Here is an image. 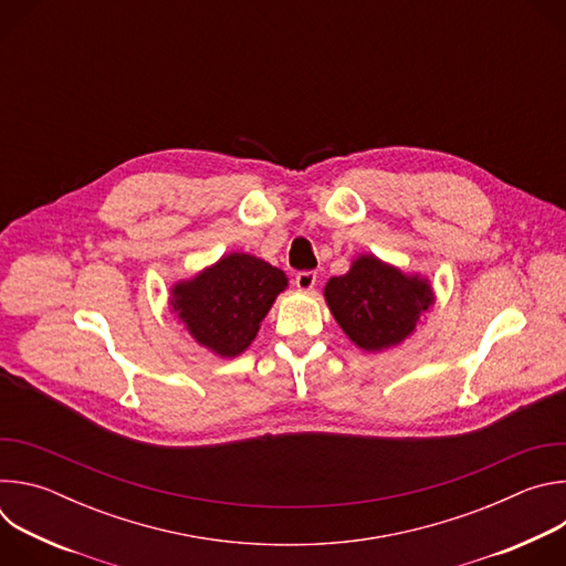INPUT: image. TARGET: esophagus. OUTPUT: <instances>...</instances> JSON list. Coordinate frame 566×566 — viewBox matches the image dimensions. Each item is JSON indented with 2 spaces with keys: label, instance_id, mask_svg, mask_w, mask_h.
I'll list each match as a JSON object with an SVG mask.
<instances>
[{
  "label": "esophagus",
  "instance_id": "34e87169",
  "mask_svg": "<svg viewBox=\"0 0 566 566\" xmlns=\"http://www.w3.org/2000/svg\"><path fill=\"white\" fill-rule=\"evenodd\" d=\"M315 282H317V275H315L313 271H304V273H297V275H295V286H297L300 291H304V293L313 291V289H315Z\"/></svg>",
  "mask_w": 566,
  "mask_h": 566
}]
</instances>
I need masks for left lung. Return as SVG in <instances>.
I'll list each match as a JSON object with an SVG mask.
<instances>
[{
  "mask_svg": "<svg viewBox=\"0 0 566 566\" xmlns=\"http://www.w3.org/2000/svg\"><path fill=\"white\" fill-rule=\"evenodd\" d=\"M322 293L345 336L369 354L406 343L437 302L426 275L406 273L374 253L356 255Z\"/></svg>",
  "mask_w": 566,
  "mask_h": 566,
  "instance_id": "8db88e82",
  "label": "left lung"
}]
</instances>
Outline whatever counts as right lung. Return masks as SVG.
Listing matches in <instances>:
<instances>
[{
	"instance_id": "obj_1",
	"label": "right lung",
	"mask_w": 566,
	"mask_h": 566,
	"mask_svg": "<svg viewBox=\"0 0 566 566\" xmlns=\"http://www.w3.org/2000/svg\"><path fill=\"white\" fill-rule=\"evenodd\" d=\"M289 289L282 269L251 253H226L170 286V313L190 338L219 358H237L258 338L262 319Z\"/></svg>"
}]
</instances>
